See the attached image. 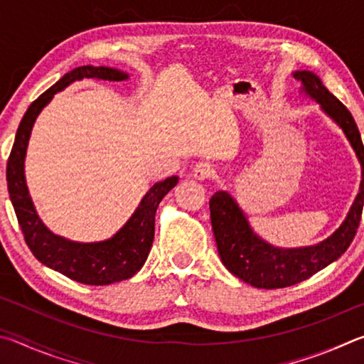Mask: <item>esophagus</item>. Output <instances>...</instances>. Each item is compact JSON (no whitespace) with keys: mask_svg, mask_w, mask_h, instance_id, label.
I'll list each match as a JSON object with an SVG mask.
<instances>
[{"mask_svg":"<svg viewBox=\"0 0 364 364\" xmlns=\"http://www.w3.org/2000/svg\"><path fill=\"white\" fill-rule=\"evenodd\" d=\"M215 173V170L210 164L207 162H199L196 164V167L193 168V178H196V180L199 181H204V180H208V178H212Z\"/></svg>","mask_w":364,"mask_h":364,"instance_id":"esophagus-1","label":"esophagus"}]
</instances>
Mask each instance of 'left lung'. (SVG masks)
Segmentation results:
<instances>
[{
    "label": "left lung",
    "instance_id": "1",
    "mask_svg": "<svg viewBox=\"0 0 364 364\" xmlns=\"http://www.w3.org/2000/svg\"><path fill=\"white\" fill-rule=\"evenodd\" d=\"M294 78L300 82L301 91L342 128L352 144L361 164L360 193L341 228L323 242L304 249H278L264 242L252 231L236 200L225 191L215 193L210 199V218L221 262L230 273L258 289L299 284L336 262L353 241L364 204V146L352 114L313 72H294Z\"/></svg>",
    "mask_w": 364,
    "mask_h": 364
}]
</instances>
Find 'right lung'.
Wrapping results in <instances>:
<instances>
[{"instance_id":"1","label":"right lung","mask_w":364,"mask_h":364,"mask_svg":"<svg viewBox=\"0 0 364 364\" xmlns=\"http://www.w3.org/2000/svg\"><path fill=\"white\" fill-rule=\"evenodd\" d=\"M82 78L122 82L128 78V73L104 65L77 67L65 73L38 100L30 104L27 112L22 117L19 128H17L14 144H12L8 159V167H6V180H8L9 197L23 239L36 260L46 264L48 268L59 271L67 278L82 282V284L107 286L132 278L144 264L152 247L157 207L160 200L168 194V191L176 186L178 176H170L167 180L154 184L143 197L132 218L107 241L90 244L73 242L56 236L43 225L28 196L26 173H23L28 138L36 117L53 100V96Z\"/></svg>"}]
</instances>
